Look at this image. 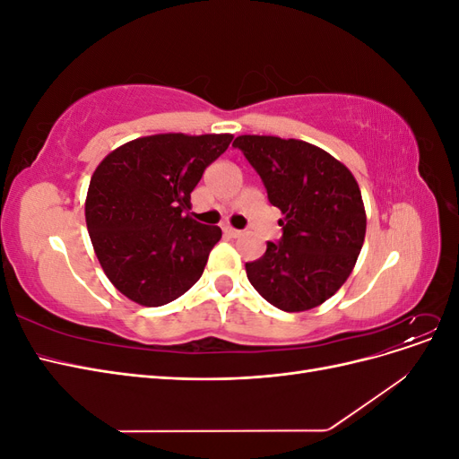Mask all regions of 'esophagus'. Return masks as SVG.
I'll use <instances>...</instances> for the list:
<instances>
[{
	"label": "esophagus",
	"mask_w": 459,
	"mask_h": 459,
	"mask_svg": "<svg viewBox=\"0 0 459 459\" xmlns=\"http://www.w3.org/2000/svg\"><path fill=\"white\" fill-rule=\"evenodd\" d=\"M224 233L228 235V238H239V235H241L239 230H235L231 226H224Z\"/></svg>",
	"instance_id": "obj_1"
}]
</instances>
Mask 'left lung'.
I'll return each mask as SVG.
<instances>
[{"label":"left lung","instance_id":"left-lung-1","mask_svg":"<svg viewBox=\"0 0 459 459\" xmlns=\"http://www.w3.org/2000/svg\"><path fill=\"white\" fill-rule=\"evenodd\" d=\"M233 147L283 214L281 239L245 264L248 281L283 312L319 307L341 289L362 251L366 208L358 182L335 157L300 140L239 135Z\"/></svg>","mask_w":459,"mask_h":459}]
</instances>
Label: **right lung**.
Masks as SVG:
<instances>
[{"instance_id":"1","label":"right lung","mask_w":459,"mask_h":459,"mask_svg":"<svg viewBox=\"0 0 459 459\" xmlns=\"http://www.w3.org/2000/svg\"><path fill=\"white\" fill-rule=\"evenodd\" d=\"M231 134H157L115 149L97 166L86 224L108 281L142 307H162L199 281L218 226L186 212L204 169Z\"/></svg>"}]
</instances>
